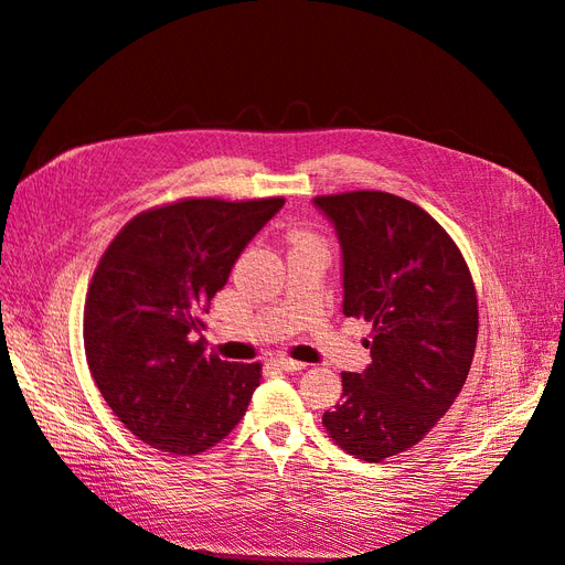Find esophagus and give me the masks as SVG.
Listing matches in <instances>:
<instances>
[{
	"label": "esophagus",
	"mask_w": 565,
	"mask_h": 565,
	"mask_svg": "<svg viewBox=\"0 0 565 565\" xmlns=\"http://www.w3.org/2000/svg\"><path fill=\"white\" fill-rule=\"evenodd\" d=\"M274 365H277L279 371H286V373H298V371H303V369H306V363L294 361V359H288V356L274 359Z\"/></svg>",
	"instance_id": "obj_1"
}]
</instances>
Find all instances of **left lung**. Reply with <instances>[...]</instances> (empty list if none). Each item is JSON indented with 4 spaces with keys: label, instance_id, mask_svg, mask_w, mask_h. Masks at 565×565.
Masks as SVG:
<instances>
[{
    "label": "left lung",
    "instance_id": "left-lung-1",
    "mask_svg": "<svg viewBox=\"0 0 565 565\" xmlns=\"http://www.w3.org/2000/svg\"><path fill=\"white\" fill-rule=\"evenodd\" d=\"M312 204L342 245L344 315L373 324V361L342 373V402L322 424L349 455L383 462L424 440L460 395L479 332L475 281L460 247L414 202L356 190Z\"/></svg>",
    "mask_w": 565,
    "mask_h": 565
}]
</instances>
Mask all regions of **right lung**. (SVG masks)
Listing matches in <instances>:
<instances>
[{
  "mask_svg": "<svg viewBox=\"0 0 565 565\" xmlns=\"http://www.w3.org/2000/svg\"><path fill=\"white\" fill-rule=\"evenodd\" d=\"M281 206L180 200L137 214L103 253L84 308L86 361L113 414L151 448L204 452L243 418L262 365L204 356V312Z\"/></svg>",
  "mask_w": 565,
  "mask_h": 565,
  "instance_id": "1",
  "label": "right lung"
}]
</instances>
